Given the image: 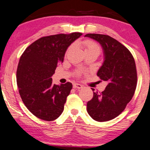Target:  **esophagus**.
<instances>
[{"instance_id":"1","label":"esophagus","mask_w":150,"mask_h":150,"mask_svg":"<svg viewBox=\"0 0 150 150\" xmlns=\"http://www.w3.org/2000/svg\"><path fill=\"white\" fill-rule=\"evenodd\" d=\"M82 85H80V84H78V83H74L73 84V87L74 88H76V89H81L82 88Z\"/></svg>"}]
</instances>
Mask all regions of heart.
I'll list each match as a JSON object with an SVG mask.
<instances>
[{
  "instance_id": "obj_1",
  "label": "heart",
  "mask_w": 150,
  "mask_h": 150,
  "mask_svg": "<svg viewBox=\"0 0 150 150\" xmlns=\"http://www.w3.org/2000/svg\"><path fill=\"white\" fill-rule=\"evenodd\" d=\"M83 44L85 47V51H95L99 54L100 53L101 48L99 44H97L96 42H93L92 40H85L83 42ZM79 73L80 72L77 73V74Z\"/></svg>"
}]
</instances>
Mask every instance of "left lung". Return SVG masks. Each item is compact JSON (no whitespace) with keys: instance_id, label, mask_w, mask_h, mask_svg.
<instances>
[{"instance_id":"1","label":"left lung","mask_w":150,"mask_h":150,"mask_svg":"<svg viewBox=\"0 0 150 150\" xmlns=\"http://www.w3.org/2000/svg\"><path fill=\"white\" fill-rule=\"evenodd\" d=\"M85 37L97 41L102 47L104 61L97 76L107 83L101 93L93 92L87 111L94 120L107 121L123 112L133 97L137 86L135 60L125 46L109 36L87 34Z\"/></svg>"}]
</instances>
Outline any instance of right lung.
Returning a JSON list of instances; mask_svg holds the SVG:
<instances>
[{"instance_id": "obj_1", "label": "right lung", "mask_w": 150, "mask_h": 150, "mask_svg": "<svg viewBox=\"0 0 150 150\" xmlns=\"http://www.w3.org/2000/svg\"><path fill=\"white\" fill-rule=\"evenodd\" d=\"M82 34L44 37L32 43L20 57L17 70L19 93L26 107L40 119L51 121L61 115L73 85L52 83V75L72 43Z\"/></svg>"}]
</instances>
